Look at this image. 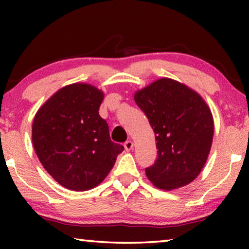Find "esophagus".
Returning <instances> with one entry per match:
<instances>
[{
  "label": "esophagus",
  "instance_id": "esophagus-1",
  "mask_svg": "<svg viewBox=\"0 0 249 249\" xmlns=\"http://www.w3.org/2000/svg\"><path fill=\"white\" fill-rule=\"evenodd\" d=\"M124 147H125V149L127 150V151H129V150H132L133 148H134V142H132V141H127L124 144Z\"/></svg>",
  "mask_w": 249,
  "mask_h": 249
}]
</instances>
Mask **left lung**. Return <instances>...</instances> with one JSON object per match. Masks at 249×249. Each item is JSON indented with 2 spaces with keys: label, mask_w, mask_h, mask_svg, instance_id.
I'll list each match as a JSON object with an SVG mask.
<instances>
[{
  "label": "left lung",
  "mask_w": 249,
  "mask_h": 249,
  "mask_svg": "<svg viewBox=\"0 0 249 249\" xmlns=\"http://www.w3.org/2000/svg\"><path fill=\"white\" fill-rule=\"evenodd\" d=\"M154 129L157 159L146 168L155 187L170 191L192 182L208 160L214 121L203 98L185 84L161 78L135 92Z\"/></svg>",
  "instance_id": "left-lung-1"
}]
</instances>
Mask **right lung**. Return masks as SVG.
Segmentation results:
<instances>
[{"instance_id": "obj_1", "label": "right lung", "mask_w": 249, "mask_h": 249, "mask_svg": "<svg viewBox=\"0 0 249 249\" xmlns=\"http://www.w3.org/2000/svg\"><path fill=\"white\" fill-rule=\"evenodd\" d=\"M104 93L72 83L53 94L37 111L32 141L46 171L66 189L87 191L105 179L124 147L111 141L99 115Z\"/></svg>"}]
</instances>
